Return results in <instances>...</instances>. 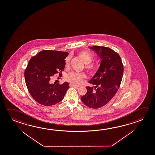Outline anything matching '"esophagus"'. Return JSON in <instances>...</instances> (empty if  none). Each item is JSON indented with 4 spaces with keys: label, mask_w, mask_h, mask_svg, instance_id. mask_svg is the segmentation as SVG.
Wrapping results in <instances>:
<instances>
[{
    "label": "esophagus",
    "mask_w": 155,
    "mask_h": 155,
    "mask_svg": "<svg viewBox=\"0 0 155 155\" xmlns=\"http://www.w3.org/2000/svg\"><path fill=\"white\" fill-rule=\"evenodd\" d=\"M69 86L71 87H78V86H77V85H75L72 84H70Z\"/></svg>",
    "instance_id": "obj_1"
}]
</instances>
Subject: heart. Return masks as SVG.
<instances>
[{"label": "heart", "mask_w": 155, "mask_h": 155, "mask_svg": "<svg viewBox=\"0 0 155 155\" xmlns=\"http://www.w3.org/2000/svg\"><path fill=\"white\" fill-rule=\"evenodd\" d=\"M77 55L84 64H85V70L90 74H95L97 71V66L91 62L93 60L92 55L88 52L81 51L78 52ZM70 64V58H68L65 60V67H68ZM85 78L83 74H79L75 72H71L68 74L65 77L66 80L72 84L78 85L81 83Z\"/></svg>", "instance_id": "b5f03b06"}]
</instances>
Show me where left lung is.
<instances>
[{
	"label": "left lung",
	"instance_id": "obj_1",
	"mask_svg": "<svg viewBox=\"0 0 155 155\" xmlns=\"http://www.w3.org/2000/svg\"><path fill=\"white\" fill-rule=\"evenodd\" d=\"M90 48L102 61L100 68L89 81L95 87H87V94L81 100L88 107L97 109L105 106L116 94L122 81L124 66L119 55L110 48L97 46Z\"/></svg>",
	"mask_w": 155,
	"mask_h": 155
}]
</instances>
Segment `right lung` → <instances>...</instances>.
Returning <instances> with one entry per match:
<instances>
[{"label":"right lung","instance_id":"add662e5","mask_svg":"<svg viewBox=\"0 0 155 155\" xmlns=\"http://www.w3.org/2000/svg\"><path fill=\"white\" fill-rule=\"evenodd\" d=\"M68 52L44 50L33 56L25 71V81L32 97L41 105H54L62 100L69 84L51 83L52 76L61 74Z\"/></svg>","mask_w":155,"mask_h":155}]
</instances>
